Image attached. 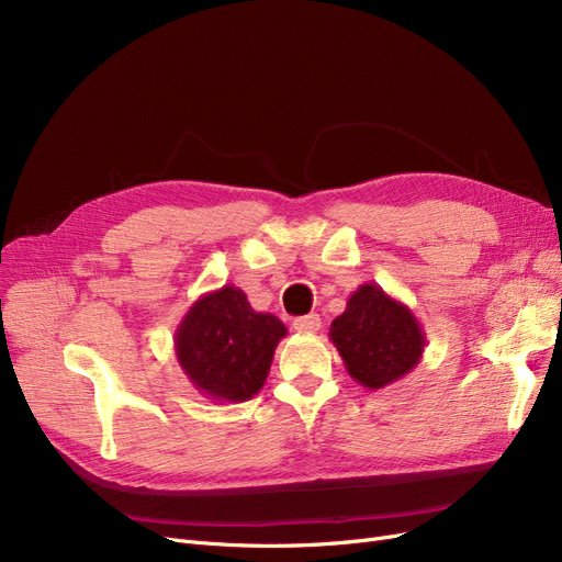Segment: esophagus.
<instances>
[{"label": "esophagus", "instance_id": "obj_1", "mask_svg": "<svg viewBox=\"0 0 562 562\" xmlns=\"http://www.w3.org/2000/svg\"><path fill=\"white\" fill-rule=\"evenodd\" d=\"M293 327L300 334H316L321 329V316H318V313H308V316L295 318Z\"/></svg>", "mask_w": 562, "mask_h": 562}]
</instances>
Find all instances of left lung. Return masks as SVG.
<instances>
[{
  "label": "left lung",
  "mask_w": 562,
  "mask_h": 562,
  "mask_svg": "<svg viewBox=\"0 0 562 562\" xmlns=\"http://www.w3.org/2000/svg\"><path fill=\"white\" fill-rule=\"evenodd\" d=\"M329 339L350 378L367 390H383L411 373L426 344L415 313L375 283L359 285L348 297Z\"/></svg>",
  "instance_id": "left-lung-1"
}]
</instances>
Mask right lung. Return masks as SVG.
<instances>
[{
	"label": "right lung",
	"mask_w": 562,
	"mask_h": 562,
	"mask_svg": "<svg viewBox=\"0 0 562 562\" xmlns=\"http://www.w3.org/2000/svg\"><path fill=\"white\" fill-rule=\"evenodd\" d=\"M285 334L277 316L254 311L239 288L223 285L191 304L175 331V355L200 394L239 403L262 390Z\"/></svg>",
	"instance_id": "obj_1"
}]
</instances>
